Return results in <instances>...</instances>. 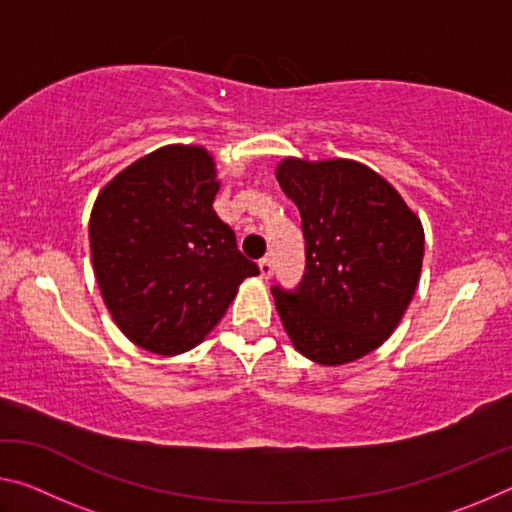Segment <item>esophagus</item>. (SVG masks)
I'll list each match as a JSON object with an SVG mask.
<instances>
[{
  "label": "esophagus",
  "instance_id": "34e87169",
  "mask_svg": "<svg viewBox=\"0 0 512 512\" xmlns=\"http://www.w3.org/2000/svg\"><path fill=\"white\" fill-rule=\"evenodd\" d=\"M259 273H262L264 280L273 275V259L271 257H262L259 259Z\"/></svg>",
  "mask_w": 512,
  "mask_h": 512
}]
</instances>
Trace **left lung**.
<instances>
[{"mask_svg": "<svg viewBox=\"0 0 512 512\" xmlns=\"http://www.w3.org/2000/svg\"><path fill=\"white\" fill-rule=\"evenodd\" d=\"M275 178L298 205L307 241L298 293L273 287L293 348L320 366L366 357L395 332L420 282V216L354 160L284 158Z\"/></svg>", "mask_w": 512, "mask_h": 512, "instance_id": "1", "label": "left lung"}]
</instances>
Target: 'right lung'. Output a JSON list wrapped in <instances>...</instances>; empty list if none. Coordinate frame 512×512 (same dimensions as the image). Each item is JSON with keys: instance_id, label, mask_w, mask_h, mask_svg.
<instances>
[{"instance_id": "obj_1", "label": "right lung", "mask_w": 512, "mask_h": 512, "mask_svg": "<svg viewBox=\"0 0 512 512\" xmlns=\"http://www.w3.org/2000/svg\"><path fill=\"white\" fill-rule=\"evenodd\" d=\"M212 153L169 144L128 164L101 189L90 214L94 277L128 341L176 357L205 341L259 275L214 212Z\"/></svg>"}]
</instances>
